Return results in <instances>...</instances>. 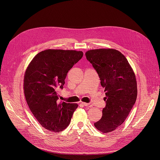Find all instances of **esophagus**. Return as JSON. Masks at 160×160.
<instances>
[{
  "instance_id": "esophagus-1",
  "label": "esophagus",
  "mask_w": 160,
  "mask_h": 160,
  "mask_svg": "<svg viewBox=\"0 0 160 160\" xmlns=\"http://www.w3.org/2000/svg\"><path fill=\"white\" fill-rule=\"evenodd\" d=\"M82 104L84 106H86V107H91L92 106V105L91 104H88V103H82Z\"/></svg>"
}]
</instances>
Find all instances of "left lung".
Here are the masks:
<instances>
[{"instance_id":"left-lung-1","label":"left lung","mask_w":160,"mask_h":160,"mask_svg":"<svg viewBox=\"0 0 160 160\" xmlns=\"http://www.w3.org/2000/svg\"><path fill=\"white\" fill-rule=\"evenodd\" d=\"M86 56L97 71L106 96L102 118L94 125L101 132H111L124 122L136 101V76L127 59L117 50H91Z\"/></svg>"}]
</instances>
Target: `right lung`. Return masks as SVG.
Wrapping results in <instances>:
<instances>
[{
	"instance_id": "obj_1",
	"label": "right lung",
	"mask_w": 160,
	"mask_h": 160,
	"mask_svg": "<svg viewBox=\"0 0 160 160\" xmlns=\"http://www.w3.org/2000/svg\"><path fill=\"white\" fill-rule=\"evenodd\" d=\"M82 51L48 49L38 53L24 77V92L33 116L43 128L54 132L68 127L77 104L59 102L68 71L83 56Z\"/></svg>"
}]
</instances>
